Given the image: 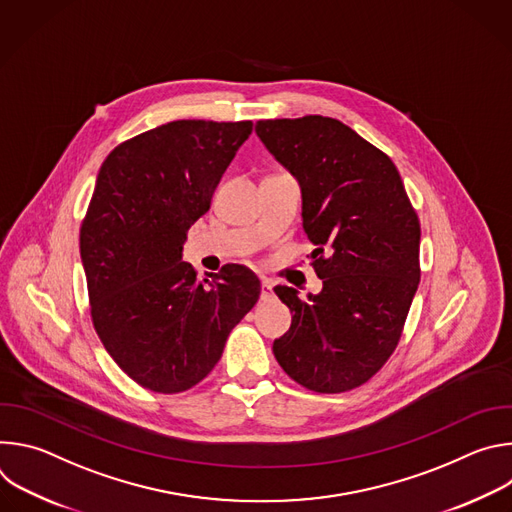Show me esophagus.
<instances>
[{
	"label": "esophagus",
	"mask_w": 512,
	"mask_h": 512,
	"mask_svg": "<svg viewBox=\"0 0 512 512\" xmlns=\"http://www.w3.org/2000/svg\"><path fill=\"white\" fill-rule=\"evenodd\" d=\"M273 298V283L269 279L261 281V300L269 302Z\"/></svg>",
	"instance_id": "34e87169"
}]
</instances>
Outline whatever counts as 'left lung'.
Wrapping results in <instances>:
<instances>
[{"label": "left lung", "mask_w": 512, "mask_h": 512, "mask_svg": "<svg viewBox=\"0 0 512 512\" xmlns=\"http://www.w3.org/2000/svg\"><path fill=\"white\" fill-rule=\"evenodd\" d=\"M255 131L302 188L322 279L308 300L294 287H275L294 316L273 354L310 391H350L383 367L401 338L421 273L419 218L391 158L342 121L267 119Z\"/></svg>", "instance_id": "1"}]
</instances>
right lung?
<instances>
[{
    "instance_id": "right-lung-1",
    "label": "right lung",
    "mask_w": 512,
    "mask_h": 512,
    "mask_svg": "<svg viewBox=\"0 0 512 512\" xmlns=\"http://www.w3.org/2000/svg\"><path fill=\"white\" fill-rule=\"evenodd\" d=\"M251 131V121H170L117 145L99 170L81 227L91 316L143 389L170 395L200 383L259 300L251 269L225 265L198 281L182 261L188 229Z\"/></svg>"
}]
</instances>
